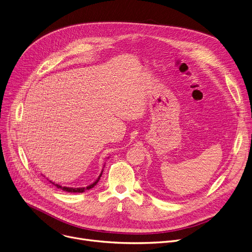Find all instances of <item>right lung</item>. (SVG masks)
<instances>
[{"mask_svg": "<svg viewBox=\"0 0 252 252\" xmlns=\"http://www.w3.org/2000/svg\"><path fill=\"white\" fill-rule=\"evenodd\" d=\"M101 174H102V171L100 172V174H99V176H98V178L93 183V184H91V185H88V186H86V187H79V188H73V187H66V186H61V185H59V184H55L54 182H52V181H50L52 184H54L57 188H60V189H62L63 191H66V192H73V193H82V192H84L85 190H90V189H92L93 187H94L96 184H97V182L99 181V178H100V176H101Z\"/></svg>", "mask_w": 252, "mask_h": 252, "instance_id": "1", "label": "right lung"}]
</instances>
